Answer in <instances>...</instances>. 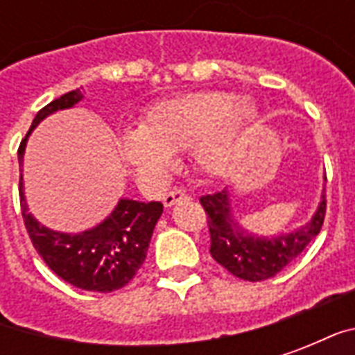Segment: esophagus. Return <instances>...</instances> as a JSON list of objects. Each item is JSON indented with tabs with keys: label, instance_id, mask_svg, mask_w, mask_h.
Listing matches in <instances>:
<instances>
[{
	"label": "esophagus",
	"instance_id": "esophagus-1",
	"mask_svg": "<svg viewBox=\"0 0 355 355\" xmlns=\"http://www.w3.org/2000/svg\"><path fill=\"white\" fill-rule=\"evenodd\" d=\"M190 200V193L182 190V188H175V190H171L165 198H163V203H165V207H171V205H175L178 201H186Z\"/></svg>",
	"mask_w": 355,
	"mask_h": 355
}]
</instances>
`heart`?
<instances>
[{
    "label": "heart",
    "mask_w": 355,
    "mask_h": 355,
    "mask_svg": "<svg viewBox=\"0 0 355 355\" xmlns=\"http://www.w3.org/2000/svg\"><path fill=\"white\" fill-rule=\"evenodd\" d=\"M257 121V108L224 91H203L165 101L148 110L140 131L119 139V152L144 182L162 180L173 154L193 148L201 171L223 175L236 162Z\"/></svg>",
    "instance_id": "obj_1"
}]
</instances>
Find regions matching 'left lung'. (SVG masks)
I'll return each mask as SVG.
<instances>
[{
	"label": "left lung",
	"instance_id": "left-lung-1",
	"mask_svg": "<svg viewBox=\"0 0 355 355\" xmlns=\"http://www.w3.org/2000/svg\"><path fill=\"white\" fill-rule=\"evenodd\" d=\"M200 203L207 215L211 257L232 275L245 282L270 279L295 261L320 234L327 209L323 196L315 215L306 226L275 238H259L232 220L230 200L226 190L201 196Z\"/></svg>",
	"mask_w": 355,
	"mask_h": 355
}]
</instances>
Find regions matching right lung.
<instances>
[{
  "mask_svg": "<svg viewBox=\"0 0 355 355\" xmlns=\"http://www.w3.org/2000/svg\"><path fill=\"white\" fill-rule=\"evenodd\" d=\"M83 98L80 89L58 96L37 112L30 131L57 110L72 108ZM26 137L19 146V165H22ZM20 209L32 245L45 264L64 282L83 291L112 293L125 287L137 275L146 259L148 245L154 234L155 223L163 213L159 201L119 200L112 215L98 226L80 234H62L45 228L28 213L22 192V175L19 182Z\"/></svg>",
  "mask_w": 355,
  "mask_h": 355,
  "instance_id": "right-lung-1",
  "label": "right lung"
}]
</instances>
